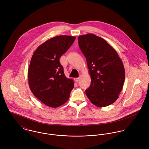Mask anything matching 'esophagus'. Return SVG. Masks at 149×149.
Segmentation results:
<instances>
[{"label":"esophagus","mask_w":149,"mask_h":149,"mask_svg":"<svg viewBox=\"0 0 149 149\" xmlns=\"http://www.w3.org/2000/svg\"><path fill=\"white\" fill-rule=\"evenodd\" d=\"M81 76L80 75L79 77H76V78H74V80H75V81H79L80 80V78H81Z\"/></svg>","instance_id":"1"}]
</instances>
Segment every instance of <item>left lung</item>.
I'll return each mask as SVG.
<instances>
[{
  "mask_svg": "<svg viewBox=\"0 0 149 149\" xmlns=\"http://www.w3.org/2000/svg\"><path fill=\"white\" fill-rule=\"evenodd\" d=\"M78 42L91 78V85L85 90L87 97L96 106L112 104L118 99L125 82L122 60L106 41L93 34L80 36Z\"/></svg>",
  "mask_w": 149,
  "mask_h": 149,
  "instance_id": "8db88e82",
  "label": "left lung"
}]
</instances>
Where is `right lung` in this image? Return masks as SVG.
<instances>
[{
	"label": "right lung",
	"mask_w": 149,
	"mask_h": 149,
	"mask_svg": "<svg viewBox=\"0 0 149 149\" xmlns=\"http://www.w3.org/2000/svg\"><path fill=\"white\" fill-rule=\"evenodd\" d=\"M75 37L59 36L49 39L34 51L28 69V81L34 95L47 106L65 103L74 87L66 77L60 58L70 47Z\"/></svg>",
	"instance_id": "right-lung-1"
}]
</instances>
